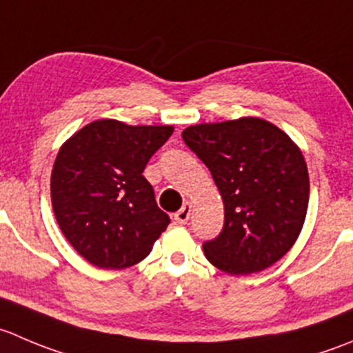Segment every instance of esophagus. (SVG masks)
Returning a JSON list of instances; mask_svg holds the SVG:
<instances>
[{
    "label": "esophagus",
    "mask_w": 353,
    "mask_h": 353,
    "mask_svg": "<svg viewBox=\"0 0 353 353\" xmlns=\"http://www.w3.org/2000/svg\"><path fill=\"white\" fill-rule=\"evenodd\" d=\"M190 215H191V203H184L183 207L179 208V210L174 214V219H176V222H179V224H186L188 221H190Z\"/></svg>",
    "instance_id": "obj_1"
}]
</instances>
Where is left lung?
Masks as SVG:
<instances>
[{"label": "left lung", "mask_w": 353, "mask_h": 353, "mask_svg": "<svg viewBox=\"0 0 353 353\" xmlns=\"http://www.w3.org/2000/svg\"><path fill=\"white\" fill-rule=\"evenodd\" d=\"M183 139L208 167L224 201V228L203 243L208 262L236 276L271 268L296 241L309 207L299 146L256 117L191 125Z\"/></svg>", "instance_id": "1"}]
</instances>
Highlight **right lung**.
I'll use <instances>...</instances> for the list:
<instances>
[{"label":"right lung","mask_w":353,"mask_h":353,"mask_svg":"<svg viewBox=\"0 0 353 353\" xmlns=\"http://www.w3.org/2000/svg\"><path fill=\"white\" fill-rule=\"evenodd\" d=\"M172 125L101 119L63 143L51 172V203L61 232L100 269L141 262L170 219L143 176Z\"/></svg>","instance_id":"right-lung-1"}]
</instances>
